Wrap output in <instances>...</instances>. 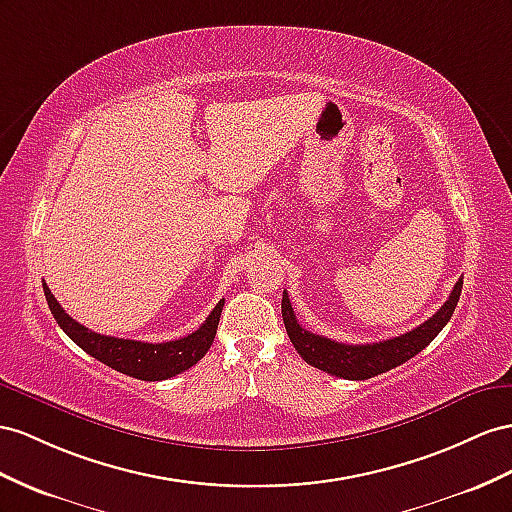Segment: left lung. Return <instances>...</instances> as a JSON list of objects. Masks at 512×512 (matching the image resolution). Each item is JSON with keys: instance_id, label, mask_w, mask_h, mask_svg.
I'll return each instance as SVG.
<instances>
[{"instance_id": "obj_1", "label": "left lung", "mask_w": 512, "mask_h": 512, "mask_svg": "<svg viewBox=\"0 0 512 512\" xmlns=\"http://www.w3.org/2000/svg\"><path fill=\"white\" fill-rule=\"evenodd\" d=\"M461 290H463V279H458L450 298L445 300L443 307L430 320L419 324L417 329L398 337L385 339V342L363 344V346L339 344L335 339L322 337L303 329L296 320V313L292 309L290 298H287V292H283L281 311H283L287 335H290L298 355L303 357L309 365L326 374L348 378V381H365V378H372L387 370L398 368V365H402L404 361L415 357L417 352H422L432 339L441 333L443 326L450 322L452 313L458 305V298H461Z\"/></svg>"}]
</instances>
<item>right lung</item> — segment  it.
Listing matches in <instances>:
<instances>
[{
	"label": "right lung",
	"mask_w": 512,
	"mask_h": 512,
	"mask_svg": "<svg viewBox=\"0 0 512 512\" xmlns=\"http://www.w3.org/2000/svg\"><path fill=\"white\" fill-rule=\"evenodd\" d=\"M43 290L47 305L51 313H54L56 322L60 324V329L67 333L77 346L86 350L90 357L106 363L108 368L140 378V381H166V378L186 372L194 363H199L214 342L222 305H225V298H222L212 309V313H209L207 320L194 333L175 339V342L147 344L134 342V339L101 335L86 329V326L75 322L69 313L60 307L47 283H43Z\"/></svg>",
	"instance_id": "right-lung-1"
}]
</instances>
